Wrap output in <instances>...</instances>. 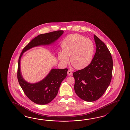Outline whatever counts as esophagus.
Instances as JSON below:
<instances>
[{
    "instance_id": "34e87169",
    "label": "esophagus",
    "mask_w": 130,
    "mask_h": 130,
    "mask_svg": "<svg viewBox=\"0 0 130 130\" xmlns=\"http://www.w3.org/2000/svg\"><path fill=\"white\" fill-rule=\"evenodd\" d=\"M67 74L69 76H71L72 75V72L70 70H69L67 72Z\"/></svg>"
}]
</instances>
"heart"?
Here are the masks:
<instances>
[{"label": "heart", "instance_id": "b5f03b06", "mask_svg": "<svg viewBox=\"0 0 130 130\" xmlns=\"http://www.w3.org/2000/svg\"><path fill=\"white\" fill-rule=\"evenodd\" d=\"M62 52L58 54V59L63 66L71 63L76 69H84L91 63L94 54V45L90 39L78 34L67 36L61 43Z\"/></svg>", "mask_w": 130, "mask_h": 130}]
</instances>
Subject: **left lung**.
<instances>
[{"label":"left lung","mask_w":130,"mask_h":130,"mask_svg":"<svg viewBox=\"0 0 130 130\" xmlns=\"http://www.w3.org/2000/svg\"><path fill=\"white\" fill-rule=\"evenodd\" d=\"M94 38L97 48L91 63L73 73L76 93L88 102L102 96L110 84L113 69L112 58L108 48L95 35Z\"/></svg>","instance_id":"8db88e82"}]
</instances>
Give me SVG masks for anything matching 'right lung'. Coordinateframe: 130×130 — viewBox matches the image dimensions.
<instances>
[{"mask_svg": "<svg viewBox=\"0 0 130 130\" xmlns=\"http://www.w3.org/2000/svg\"><path fill=\"white\" fill-rule=\"evenodd\" d=\"M63 33L64 31L60 30L40 34L33 39L20 54L17 71L18 81L26 96L37 104H47L55 98L61 82L66 77L68 69H52L43 80L38 83L31 84L26 82L22 77L20 66L21 58L23 53L32 47L49 45L54 43Z\"/></svg>", "mask_w": 130, "mask_h": 130, "instance_id": "obj_1", "label": "right lung"}]
</instances>
